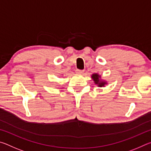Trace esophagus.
Returning a JSON list of instances; mask_svg holds the SVG:
<instances>
[{
	"label": "esophagus",
	"instance_id": "1",
	"mask_svg": "<svg viewBox=\"0 0 151 151\" xmlns=\"http://www.w3.org/2000/svg\"><path fill=\"white\" fill-rule=\"evenodd\" d=\"M76 73L77 74H79V75H81V74H83L84 70H79V69H76Z\"/></svg>",
	"mask_w": 151,
	"mask_h": 151
}]
</instances>
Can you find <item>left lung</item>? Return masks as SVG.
Segmentation results:
<instances>
[{"mask_svg":"<svg viewBox=\"0 0 151 151\" xmlns=\"http://www.w3.org/2000/svg\"><path fill=\"white\" fill-rule=\"evenodd\" d=\"M91 77L93 79L94 83H95L96 85H98V86H99V87L104 86V85H105L107 83L106 81L101 80V76L99 75L98 74H96V73H94V74H93V75H92Z\"/></svg>","mask_w":151,"mask_h":151,"instance_id":"obj_1","label":"left lung"}]
</instances>
